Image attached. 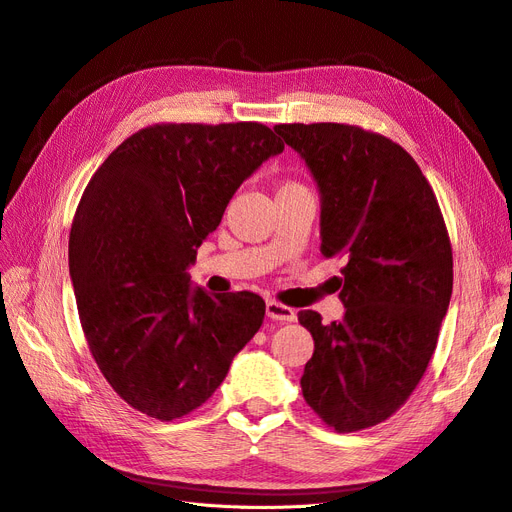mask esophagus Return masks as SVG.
Here are the masks:
<instances>
[{"instance_id":"esophagus-1","label":"esophagus","mask_w":512,"mask_h":512,"mask_svg":"<svg viewBox=\"0 0 512 512\" xmlns=\"http://www.w3.org/2000/svg\"><path fill=\"white\" fill-rule=\"evenodd\" d=\"M266 315H268L272 321H280V323H289V321L298 319V315H295L293 308H289V306H285V304H280V302H274V300H270V302L266 304Z\"/></svg>"}]
</instances>
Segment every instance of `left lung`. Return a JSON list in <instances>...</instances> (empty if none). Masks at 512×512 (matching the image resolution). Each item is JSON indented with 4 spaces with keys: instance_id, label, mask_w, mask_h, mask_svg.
I'll return each instance as SVG.
<instances>
[{
    "instance_id": "8db88e82",
    "label": "left lung",
    "mask_w": 512,
    "mask_h": 512,
    "mask_svg": "<svg viewBox=\"0 0 512 512\" xmlns=\"http://www.w3.org/2000/svg\"><path fill=\"white\" fill-rule=\"evenodd\" d=\"M321 193V253L342 257V321L300 310L315 340L306 404L332 430L389 419L436 351L453 291V253L436 195L389 138L344 123L276 125Z\"/></svg>"
}]
</instances>
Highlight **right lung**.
<instances>
[{
    "label": "right lung",
    "instance_id": "add662e5",
    "mask_svg": "<svg viewBox=\"0 0 512 512\" xmlns=\"http://www.w3.org/2000/svg\"><path fill=\"white\" fill-rule=\"evenodd\" d=\"M283 148L261 123H157L91 176L70 276L95 364L131 408L159 421L189 415L257 334V293L210 295L187 268L238 187Z\"/></svg>",
    "mask_w": 512,
    "mask_h": 512
}]
</instances>
